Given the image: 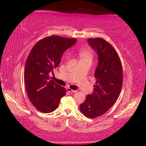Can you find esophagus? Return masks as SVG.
<instances>
[{
  "label": "esophagus",
  "instance_id": "obj_1",
  "mask_svg": "<svg viewBox=\"0 0 146 146\" xmlns=\"http://www.w3.org/2000/svg\"><path fill=\"white\" fill-rule=\"evenodd\" d=\"M66 90H67V91H68V92H70V93H75V92H76V90H71V88H68L67 89H66Z\"/></svg>",
  "mask_w": 146,
  "mask_h": 146
}]
</instances>
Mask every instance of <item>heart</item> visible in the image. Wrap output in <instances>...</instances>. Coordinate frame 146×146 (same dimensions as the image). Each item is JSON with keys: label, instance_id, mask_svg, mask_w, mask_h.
<instances>
[{"label": "heart", "instance_id": "b5f03b06", "mask_svg": "<svg viewBox=\"0 0 146 146\" xmlns=\"http://www.w3.org/2000/svg\"><path fill=\"white\" fill-rule=\"evenodd\" d=\"M79 56H80V58L82 59L92 58V54H91L90 50H89L88 49H84L80 51V52H79Z\"/></svg>", "mask_w": 146, "mask_h": 146}]
</instances>
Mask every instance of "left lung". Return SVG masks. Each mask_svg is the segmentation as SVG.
<instances>
[{
  "instance_id": "1",
  "label": "left lung",
  "mask_w": 146,
  "mask_h": 146,
  "mask_svg": "<svg viewBox=\"0 0 146 146\" xmlns=\"http://www.w3.org/2000/svg\"><path fill=\"white\" fill-rule=\"evenodd\" d=\"M88 44L98 55L93 92L80 105V110L91 118L104 114L119 97L123 82L122 66L115 48L102 38H88Z\"/></svg>"
}]
</instances>
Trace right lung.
<instances>
[{"label":"right lung","mask_w":146,"mask_h":146,"mask_svg":"<svg viewBox=\"0 0 146 146\" xmlns=\"http://www.w3.org/2000/svg\"><path fill=\"white\" fill-rule=\"evenodd\" d=\"M76 42V38L47 36L36 42L29 53L24 71L26 89L29 100L39 111H55L66 95V88L49 80V73L58 67L64 51Z\"/></svg>","instance_id":"add662e5"}]
</instances>
